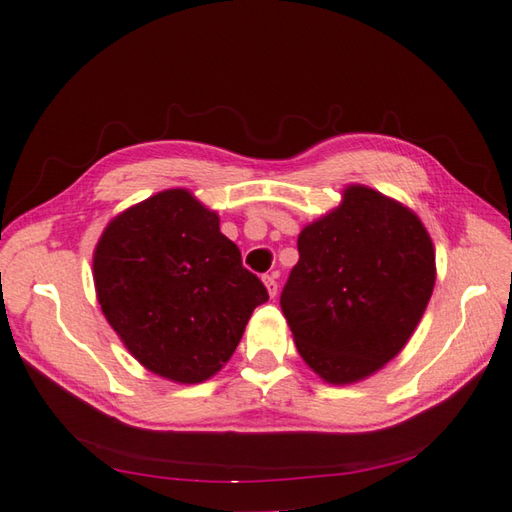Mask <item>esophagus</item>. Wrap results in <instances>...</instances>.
<instances>
[{
    "label": "esophagus",
    "mask_w": 512,
    "mask_h": 512,
    "mask_svg": "<svg viewBox=\"0 0 512 512\" xmlns=\"http://www.w3.org/2000/svg\"><path fill=\"white\" fill-rule=\"evenodd\" d=\"M262 279H264V286H266V290H268V295L275 297V295H277V281H275V275H264Z\"/></svg>",
    "instance_id": "34e87169"
}]
</instances>
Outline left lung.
Masks as SVG:
<instances>
[{"label":"left lung","mask_w":512,"mask_h":512,"mask_svg":"<svg viewBox=\"0 0 512 512\" xmlns=\"http://www.w3.org/2000/svg\"><path fill=\"white\" fill-rule=\"evenodd\" d=\"M281 310L303 361L330 385L383 369L418 328L436 286V250L409 206L365 184L303 226Z\"/></svg>","instance_id":"left-lung-1"}]
</instances>
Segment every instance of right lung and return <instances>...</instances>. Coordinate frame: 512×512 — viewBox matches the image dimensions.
Here are the masks:
<instances>
[{
    "mask_svg": "<svg viewBox=\"0 0 512 512\" xmlns=\"http://www.w3.org/2000/svg\"><path fill=\"white\" fill-rule=\"evenodd\" d=\"M96 299L136 361L173 383L215 376L268 301L220 233V217L189 189H167L105 226L92 257Z\"/></svg>",
    "mask_w": 512,
    "mask_h": 512,
    "instance_id": "obj_1",
    "label": "right lung"
}]
</instances>
